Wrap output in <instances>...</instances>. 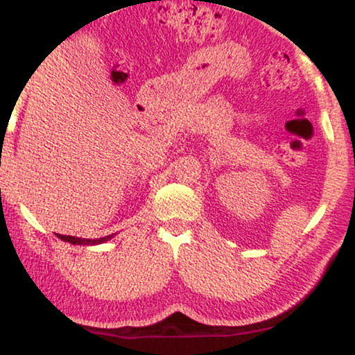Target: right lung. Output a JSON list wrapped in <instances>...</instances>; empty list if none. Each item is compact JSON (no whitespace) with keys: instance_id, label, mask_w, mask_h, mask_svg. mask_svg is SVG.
<instances>
[{"instance_id":"obj_1","label":"right lung","mask_w":355,"mask_h":355,"mask_svg":"<svg viewBox=\"0 0 355 355\" xmlns=\"http://www.w3.org/2000/svg\"><path fill=\"white\" fill-rule=\"evenodd\" d=\"M62 241L71 243V245H99V243L109 241L114 234H109V236L104 238H97V240H83V238H76V236H67V234H58Z\"/></svg>"}]
</instances>
